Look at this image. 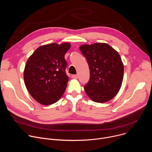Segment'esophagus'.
<instances>
[{"mask_svg": "<svg viewBox=\"0 0 152 152\" xmlns=\"http://www.w3.org/2000/svg\"><path fill=\"white\" fill-rule=\"evenodd\" d=\"M77 75H73L72 76V77L73 78V79H77Z\"/></svg>", "mask_w": 152, "mask_h": 152, "instance_id": "1", "label": "esophagus"}]
</instances>
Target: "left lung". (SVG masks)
I'll return each instance as SVG.
<instances>
[{
    "instance_id": "left-lung-1",
    "label": "left lung",
    "mask_w": 152,
    "mask_h": 152,
    "mask_svg": "<svg viewBox=\"0 0 152 152\" xmlns=\"http://www.w3.org/2000/svg\"><path fill=\"white\" fill-rule=\"evenodd\" d=\"M87 60L90 79L84 86L88 97L97 103L111 100L118 93L124 66L118 53L106 43L83 45L79 48Z\"/></svg>"
}]
</instances>
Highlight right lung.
I'll use <instances>...</instances> for the list:
<instances>
[{
  "instance_id": "1",
  "label": "right lung",
  "mask_w": 152,
  "mask_h": 152,
  "mask_svg": "<svg viewBox=\"0 0 152 152\" xmlns=\"http://www.w3.org/2000/svg\"><path fill=\"white\" fill-rule=\"evenodd\" d=\"M70 47L69 42L41 46L28 58L24 81L28 92L39 103H55L66 90L69 77L64 55Z\"/></svg>"
}]
</instances>
